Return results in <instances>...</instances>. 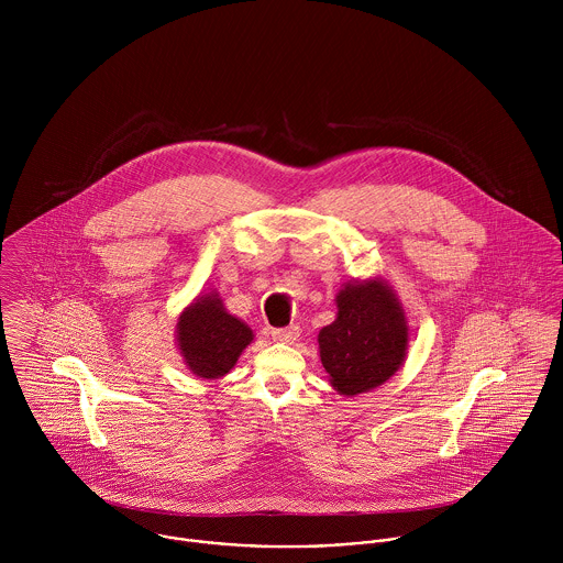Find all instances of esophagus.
I'll return each instance as SVG.
<instances>
[{"mask_svg": "<svg viewBox=\"0 0 563 563\" xmlns=\"http://www.w3.org/2000/svg\"><path fill=\"white\" fill-rule=\"evenodd\" d=\"M273 340L277 342H286V344H292L297 338H299V327L297 324H288V327H277L271 331Z\"/></svg>", "mask_w": 563, "mask_h": 563, "instance_id": "esophagus-1", "label": "esophagus"}]
</instances>
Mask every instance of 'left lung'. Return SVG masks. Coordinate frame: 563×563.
<instances>
[{
  "mask_svg": "<svg viewBox=\"0 0 563 563\" xmlns=\"http://www.w3.org/2000/svg\"><path fill=\"white\" fill-rule=\"evenodd\" d=\"M338 317L319 333L321 362L331 386L362 395L390 379L405 360L407 321L384 282L349 284L338 292Z\"/></svg>",
  "mask_w": 563,
  "mask_h": 563,
  "instance_id": "left-lung-1",
  "label": "left lung"
}]
</instances>
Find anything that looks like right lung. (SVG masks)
<instances>
[{
    "mask_svg": "<svg viewBox=\"0 0 563 563\" xmlns=\"http://www.w3.org/2000/svg\"><path fill=\"white\" fill-rule=\"evenodd\" d=\"M251 340V329L228 314L217 295L199 297L177 322L179 351L188 368L203 379H219L230 373Z\"/></svg>",
    "mask_w": 563,
    "mask_h": 563,
    "instance_id": "obj_1",
    "label": "right lung"
}]
</instances>
